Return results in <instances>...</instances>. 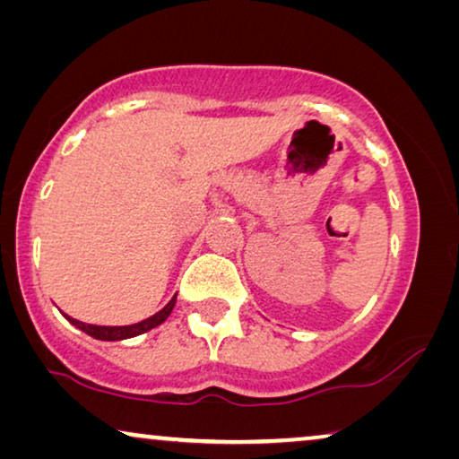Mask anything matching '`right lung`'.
Listing matches in <instances>:
<instances>
[{"label":"right lung","instance_id":"right-lung-1","mask_svg":"<svg viewBox=\"0 0 459 459\" xmlns=\"http://www.w3.org/2000/svg\"><path fill=\"white\" fill-rule=\"evenodd\" d=\"M174 301H177V295H174L172 299L168 301L166 306H164L162 309H160L158 314H153V316H150V318L137 322V325H128V326H98V325H85V322L70 318V316H66V314H64V316H66V320L73 322V325H74L76 328H81L82 333H87L89 337L100 339V341H122V339L137 337V334L147 333V331H152V328H156L158 325H162V322L168 318V316H170L172 307H174Z\"/></svg>","mask_w":459,"mask_h":459}]
</instances>
